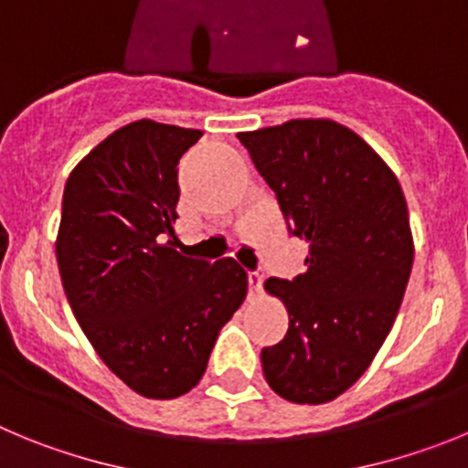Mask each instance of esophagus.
<instances>
[{"label":"esophagus","mask_w":468,"mask_h":468,"mask_svg":"<svg viewBox=\"0 0 468 468\" xmlns=\"http://www.w3.org/2000/svg\"><path fill=\"white\" fill-rule=\"evenodd\" d=\"M261 286H263V272L251 271L250 272V296H259Z\"/></svg>","instance_id":"1"}]
</instances>
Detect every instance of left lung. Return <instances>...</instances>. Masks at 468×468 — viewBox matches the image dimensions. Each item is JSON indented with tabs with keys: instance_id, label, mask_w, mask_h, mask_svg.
Here are the masks:
<instances>
[{
	"instance_id": "8db88e82",
	"label": "left lung",
	"mask_w": 468,
	"mask_h": 468,
	"mask_svg": "<svg viewBox=\"0 0 468 468\" xmlns=\"http://www.w3.org/2000/svg\"><path fill=\"white\" fill-rule=\"evenodd\" d=\"M238 140L307 242L303 275L263 284L289 313L284 340L261 352L265 382L292 403L334 401L376 359L401 307L415 254L406 196L338 121L293 119Z\"/></svg>"
}]
</instances>
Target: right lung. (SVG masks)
<instances>
[{
    "label": "right lung",
    "mask_w": 468,
    "mask_h": 468,
    "mask_svg": "<svg viewBox=\"0 0 468 468\" xmlns=\"http://www.w3.org/2000/svg\"><path fill=\"white\" fill-rule=\"evenodd\" d=\"M203 130L142 119L100 142L71 170L56 256L71 313L113 376L144 399L200 382L247 296L238 261L179 254L176 163Z\"/></svg>",
    "instance_id": "1"
}]
</instances>
